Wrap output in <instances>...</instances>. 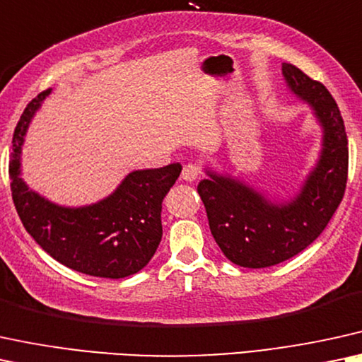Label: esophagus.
Returning <instances> with one entry per match:
<instances>
[{
    "mask_svg": "<svg viewBox=\"0 0 362 362\" xmlns=\"http://www.w3.org/2000/svg\"><path fill=\"white\" fill-rule=\"evenodd\" d=\"M199 175H200L199 167L192 165V163H189V165H185L184 168H182V180L195 182L197 178H199Z\"/></svg>",
    "mask_w": 362,
    "mask_h": 362,
    "instance_id": "esophagus-1",
    "label": "esophagus"
}]
</instances>
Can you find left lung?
Returning a JSON list of instances; mask_svg holds the SVG:
<instances>
[{
  "label": "left lung",
  "mask_w": 362,
  "mask_h": 362,
  "mask_svg": "<svg viewBox=\"0 0 362 362\" xmlns=\"http://www.w3.org/2000/svg\"><path fill=\"white\" fill-rule=\"evenodd\" d=\"M291 95L308 105L321 127L315 163L289 197H276L205 160L200 180L210 232L223 255L240 267L262 269L303 252L321 235L339 207L347 180V136L332 95L299 68L282 63Z\"/></svg>",
  "instance_id": "left-lung-1"
}]
</instances>
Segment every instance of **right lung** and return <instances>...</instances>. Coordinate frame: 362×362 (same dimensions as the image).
<instances>
[{
    "mask_svg": "<svg viewBox=\"0 0 362 362\" xmlns=\"http://www.w3.org/2000/svg\"><path fill=\"white\" fill-rule=\"evenodd\" d=\"M52 91L31 100L13 135L10 178L16 212L36 244L73 271L107 279L136 274L162 240V202L180 175V163L127 173L112 194L93 204L52 202L21 177L25 136Z\"/></svg>",
    "mask_w": 362,
    "mask_h": 362,
    "instance_id": "obj_1",
    "label": "right lung"
}]
</instances>
